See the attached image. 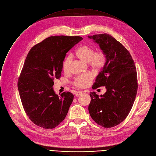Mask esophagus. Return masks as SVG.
Here are the masks:
<instances>
[{
    "label": "esophagus",
    "instance_id": "1",
    "mask_svg": "<svg viewBox=\"0 0 156 156\" xmlns=\"http://www.w3.org/2000/svg\"><path fill=\"white\" fill-rule=\"evenodd\" d=\"M82 94V91H77V92H76V97H79V96H80Z\"/></svg>",
    "mask_w": 156,
    "mask_h": 156
}]
</instances>
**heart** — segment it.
I'll return each mask as SVG.
<instances>
[{
  "label": "heart",
  "instance_id": "heart-1",
  "mask_svg": "<svg viewBox=\"0 0 156 156\" xmlns=\"http://www.w3.org/2000/svg\"><path fill=\"white\" fill-rule=\"evenodd\" d=\"M76 55L80 60L88 62L90 66L96 70H99L104 67L106 57L105 52L102 50L94 51V48L88 45H83L79 47L76 51ZM72 61L71 55L67 56L62 63V70L65 73H68L69 70L70 64ZM92 79L90 74H84L76 77L73 84L78 88H85L90 81Z\"/></svg>",
  "mask_w": 156,
  "mask_h": 156
}]
</instances>
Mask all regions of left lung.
<instances>
[{
	"label": "left lung",
	"instance_id": "8db88e82",
	"mask_svg": "<svg viewBox=\"0 0 156 156\" xmlns=\"http://www.w3.org/2000/svg\"><path fill=\"white\" fill-rule=\"evenodd\" d=\"M88 37L99 45L106 57L92 87L96 90L105 87L106 92L101 96L91 92L88 110L95 122L109 128L123 122L133 107L138 88L136 67L127 49L109 34Z\"/></svg>",
	"mask_w": 156,
	"mask_h": 156
}]
</instances>
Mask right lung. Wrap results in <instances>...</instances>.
<instances>
[{
    "label": "right lung",
    "instance_id": "add662e5",
    "mask_svg": "<svg viewBox=\"0 0 156 156\" xmlns=\"http://www.w3.org/2000/svg\"><path fill=\"white\" fill-rule=\"evenodd\" d=\"M83 39L80 36H54L33 46L26 57L17 87L23 109L37 126L52 129L65 118L74 95L58 96L52 88L59 79L66 53Z\"/></svg>",
    "mask_w": 156,
    "mask_h": 156
}]
</instances>
